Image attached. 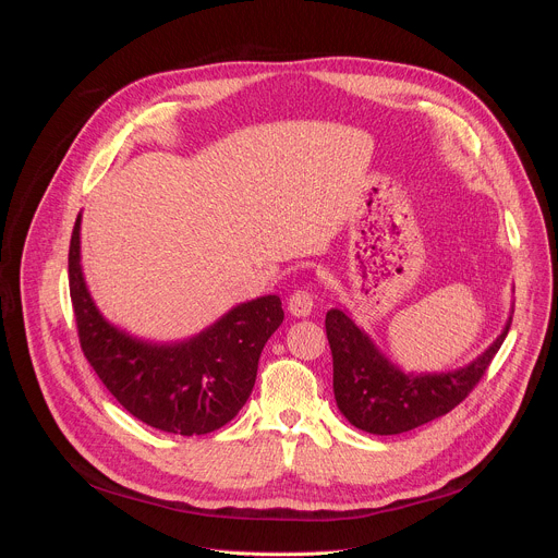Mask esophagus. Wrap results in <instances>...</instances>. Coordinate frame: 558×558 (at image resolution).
<instances>
[{
    "label": "esophagus",
    "instance_id": "1",
    "mask_svg": "<svg viewBox=\"0 0 558 558\" xmlns=\"http://www.w3.org/2000/svg\"><path fill=\"white\" fill-rule=\"evenodd\" d=\"M312 307H314V296L305 289L294 291V294H291L287 301V310L294 316H307L312 312Z\"/></svg>",
    "mask_w": 558,
    "mask_h": 558
}]
</instances>
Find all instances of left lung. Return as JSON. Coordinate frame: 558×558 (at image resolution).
<instances>
[{"instance_id": "1", "label": "left lung", "mask_w": 558, "mask_h": 558, "mask_svg": "<svg viewBox=\"0 0 558 558\" xmlns=\"http://www.w3.org/2000/svg\"><path fill=\"white\" fill-rule=\"evenodd\" d=\"M511 316L497 339L473 362L441 373H407L341 307L326 314L332 350V387L339 412L368 434H402L441 418L473 391L500 350Z\"/></svg>"}]
</instances>
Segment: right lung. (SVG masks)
Listing matches in <instances>:
<instances>
[{"label": "right lung", "instance_id": "1", "mask_svg": "<svg viewBox=\"0 0 558 558\" xmlns=\"http://www.w3.org/2000/svg\"><path fill=\"white\" fill-rule=\"evenodd\" d=\"M70 296L78 339L106 389L137 421L169 434H208L246 404L264 343L284 312L276 294L234 305L181 341H146L112 326L81 267V215L70 242Z\"/></svg>", "mask_w": 558, "mask_h": 558}]
</instances>
